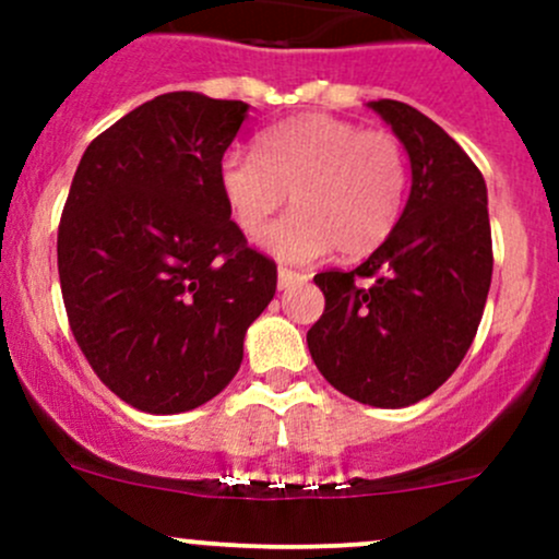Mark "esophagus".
<instances>
[{
	"label": "esophagus",
	"mask_w": 559,
	"mask_h": 559,
	"mask_svg": "<svg viewBox=\"0 0 559 559\" xmlns=\"http://www.w3.org/2000/svg\"><path fill=\"white\" fill-rule=\"evenodd\" d=\"M302 281H308V275L297 273V270H289V267H278V289H289V286L302 284Z\"/></svg>",
	"instance_id": "esophagus-1"
}]
</instances>
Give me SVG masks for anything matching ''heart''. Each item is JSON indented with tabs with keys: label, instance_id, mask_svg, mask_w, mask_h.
<instances>
[{
	"label": "heart",
	"instance_id": "b5f03b06",
	"mask_svg": "<svg viewBox=\"0 0 559 559\" xmlns=\"http://www.w3.org/2000/svg\"><path fill=\"white\" fill-rule=\"evenodd\" d=\"M218 191L248 238L286 195L293 200L296 211L259 236V246L281 262L308 264L332 248L357 259L397 227L408 162L394 134L311 112L259 134L257 156L229 151L218 165Z\"/></svg>",
	"mask_w": 559,
	"mask_h": 559
}]
</instances>
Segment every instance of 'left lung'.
Returning a JSON list of instances; mask_svg holds the SVG:
<instances>
[{"label":"left lung","instance_id":"obj_1","mask_svg":"<svg viewBox=\"0 0 559 559\" xmlns=\"http://www.w3.org/2000/svg\"><path fill=\"white\" fill-rule=\"evenodd\" d=\"M411 162L392 235L352 273L316 275L324 313L308 348L357 403L405 408L436 392L471 348L492 284L487 183L471 156L416 107L368 103Z\"/></svg>","mask_w":559,"mask_h":559}]
</instances>
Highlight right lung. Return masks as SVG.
<instances>
[{
	"instance_id": "obj_1",
	"label": "right lung",
	"mask_w": 559,
	"mask_h": 559,
	"mask_svg": "<svg viewBox=\"0 0 559 559\" xmlns=\"http://www.w3.org/2000/svg\"><path fill=\"white\" fill-rule=\"evenodd\" d=\"M238 99L170 92L86 148L59 224V281L94 373L145 414L216 397L243 362L275 264L248 248L218 191Z\"/></svg>"
}]
</instances>
